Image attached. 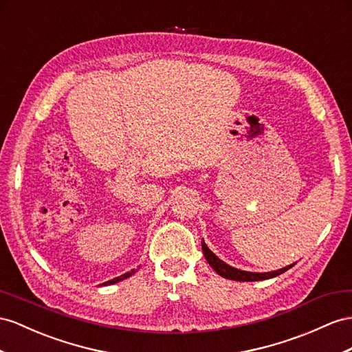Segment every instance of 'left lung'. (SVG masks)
<instances>
[{"instance_id": "left-lung-1", "label": "left lung", "mask_w": 352, "mask_h": 352, "mask_svg": "<svg viewBox=\"0 0 352 352\" xmlns=\"http://www.w3.org/2000/svg\"><path fill=\"white\" fill-rule=\"evenodd\" d=\"M202 251H204V256L206 258V262L210 263V266L217 272L219 275H221L223 278H228V279H235V281H262V279H269V278H274L284 274L285 270H288L290 267H293V265L283 267L279 270H275V272H265V274H256V272H245V270H239L236 267H232L229 265H226L224 262L215 256L212 251L206 247L205 242L202 241Z\"/></svg>"}]
</instances>
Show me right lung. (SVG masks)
<instances>
[{
	"label": "right lung",
	"instance_id": "right-lung-1",
	"mask_svg": "<svg viewBox=\"0 0 352 352\" xmlns=\"http://www.w3.org/2000/svg\"><path fill=\"white\" fill-rule=\"evenodd\" d=\"M132 274H135V269L133 270H131V272H128V274H123V275H120V276H117V278H114V279H110V281H107V283H104L102 285H110V284H116V283H119V281H122V279H126V278H129Z\"/></svg>",
	"mask_w": 352,
	"mask_h": 352
}]
</instances>
